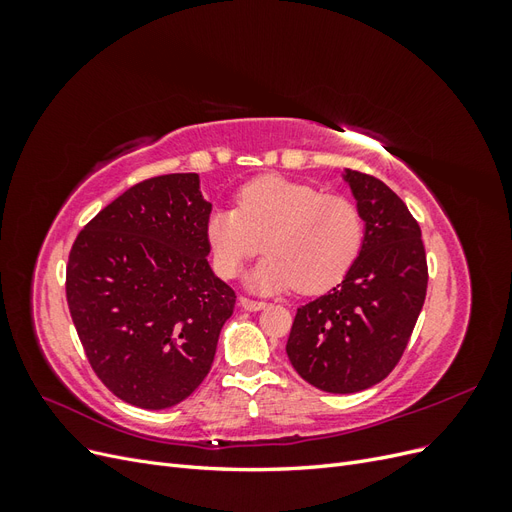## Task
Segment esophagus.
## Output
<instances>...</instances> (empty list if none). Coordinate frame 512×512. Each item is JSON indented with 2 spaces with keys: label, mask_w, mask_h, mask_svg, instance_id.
Here are the masks:
<instances>
[{
  "label": "esophagus",
  "mask_w": 512,
  "mask_h": 512,
  "mask_svg": "<svg viewBox=\"0 0 512 512\" xmlns=\"http://www.w3.org/2000/svg\"><path fill=\"white\" fill-rule=\"evenodd\" d=\"M239 303H241L243 309H247V312H258V309H262V307L267 305L265 301H254V299H247V297H241Z\"/></svg>",
  "instance_id": "34e87169"
}]
</instances>
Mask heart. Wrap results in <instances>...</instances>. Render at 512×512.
I'll return each instance as SVG.
<instances>
[{
  "mask_svg": "<svg viewBox=\"0 0 512 512\" xmlns=\"http://www.w3.org/2000/svg\"><path fill=\"white\" fill-rule=\"evenodd\" d=\"M363 237V215L350 198L280 175L245 183L237 209H215L205 224L213 267L222 277H235L262 241L267 258L247 275V286L258 292L331 290L359 258Z\"/></svg>",
  "mask_w": 512,
  "mask_h": 512,
  "instance_id": "1",
  "label": "heart"
}]
</instances>
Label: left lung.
<instances>
[{
	"mask_svg": "<svg viewBox=\"0 0 512 512\" xmlns=\"http://www.w3.org/2000/svg\"><path fill=\"white\" fill-rule=\"evenodd\" d=\"M365 222L361 254L329 294L297 309L286 344L320 391L359 393L391 374L427 292L425 245L406 203L380 179L344 170Z\"/></svg>",
	"mask_w": 512,
	"mask_h": 512,
	"instance_id": "8db88e82",
	"label": "left lung"
}]
</instances>
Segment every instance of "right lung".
<instances>
[{"label":"right lung","instance_id":"right-lung-1","mask_svg":"<svg viewBox=\"0 0 512 512\" xmlns=\"http://www.w3.org/2000/svg\"><path fill=\"white\" fill-rule=\"evenodd\" d=\"M209 213L196 173L153 177L104 207L72 245V322L96 376L126 404L177 406L209 374L237 301L207 262Z\"/></svg>","mask_w":512,"mask_h":512}]
</instances>
